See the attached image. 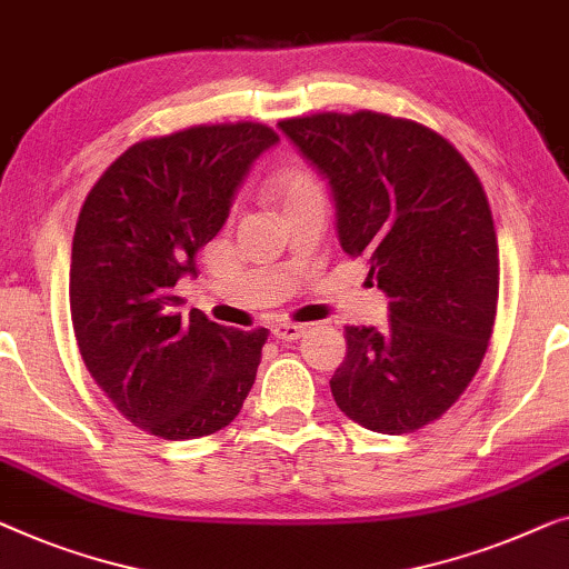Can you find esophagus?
<instances>
[{
  "label": "esophagus",
  "instance_id": "esophagus-1",
  "mask_svg": "<svg viewBox=\"0 0 569 569\" xmlns=\"http://www.w3.org/2000/svg\"><path fill=\"white\" fill-rule=\"evenodd\" d=\"M305 331H308V328L298 323H277L271 328V333H274V339L279 341H298Z\"/></svg>",
  "mask_w": 569,
  "mask_h": 569
}]
</instances>
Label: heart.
<instances>
[{
  "instance_id": "heart-1",
  "label": "heart",
  "mask_w": 569,
  "mask_h": 569,
  "mask_svg": "<svg viewBox=\"0 0 569 569\" xmlns=\"http://www.w3.org/2000/svg\"><path fill=\"white\" fill-rule=\"evenodd\" d=\"M269 194L279 202V208H292V204L320 197V184L312 171L300 161H284L271 171L267 182Z\"/></svg>"
}]
</instances>
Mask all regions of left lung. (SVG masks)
<instances>
[{
  "mask_svg": "<svg viewBox=\"0 0 569 569\" xmlns=\"http://www.w3.org/2000/svg\"><path fill=\"white\" fill-rule=\"evenodd\" d=\"M279 130L328 179L341 249L390 298L382 328L346 326L336 406L369 431H418L467 390L496 323L498 238L480 179L447 138L382 112Z\"/></svg>",
  "mask_w": 569,
  "mask_h": 569,
  "instance_id": "8db88e82",
  "label": "left lung"
}]
</instances>
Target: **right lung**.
<instances>
[{
  "label": "right lung",
  "mask_w": 569,
  "mask_h": 569,
  "mask_svg": "<svg viewBox=\"0 0 569 569\" xmlns=\"http://www.w3.org/2000/svg\"><path fill=\"white\" fill-rule=\"evenodd\" d=\"M279 141L259 122L197 126L118 156L81 204L69 302L81 359L130 423L169 441L226 428L241 413L267 328L233 331L174 287L226 226L251 163Z\"/></svg>",
  "instance_id": "obj_1"
}]
</instances>
